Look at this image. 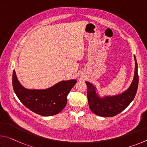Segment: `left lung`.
<instances>
[{
  "label": "left lung",
  "instance_id": "obj_1",
  "mask_svg": "<svg viewBox=\"0 0 147 147\" xmlns=\"http://www.w3.org/2000/svg\"><path fill=\"white\" fill-rule=\"evenodd\" d=\"M134 60L135 71L133 81L130 86L122 93L115 96H101L93 84L85 82L88 88L87 97L90 109L95 114L101 117L115 116L124 110L133 101L137 92L139 83L138 63L135 55Z\"/></svg>",
  "mask_w": 147,
  "mask_h": 147
}]
</instances>
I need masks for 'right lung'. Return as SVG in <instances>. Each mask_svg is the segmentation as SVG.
Instances as JSON below:
<instances>
[{"label":"right lung","instance_id":"right-lung-1","mask_svg":"<svg viewBox=\"0 0 147 147\" xmlns=\"http://www.w3.org/2000/svg\"><path fill=\"white\" fill-rule=\"evenodd\" d=\"M76 83V79H70L46 89H28L18 80L15 69L13 71V88L17 97L28 109L42 116H51L61 112L66 105L67 96Z\"/></svg>","mask_w":147,"mask_h":147}]
</instances>
